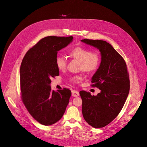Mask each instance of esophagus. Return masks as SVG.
<instances>
[{
  "instance_id": "1",
  "label": "esophagus",
  "mask_w": 147,
  "mask_h": 147,
  "mask_svg": "<svg viewBox=\"0 0 147 147\" xmlns=\"http://www.w3.org/2000/svg\"><path fill=\"white\" fill-rule=\"evenodd\" d=\"M71 92H72V96L74 97H77V96H79V95H80L79 92L76 90H73L71 91Z\"/></svg>"
}]
</instances>
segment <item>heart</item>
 I'll return each instance as SVG.
<instances>
[{
	"mask_svg": "<svg viewBox=\"0 0 147 147\" xmlns=\"http://www.w3.org/2000/svg\"><path fill=\"white\" fill-rule=\"evenodd\" d=\"M69 54L70 57L80 61V69L84 71L93 72L99 66L100 61L99 54L97 52H91L87 48L77 47L71 49ZM56 65L59 70H64L67 65L66 58L62 56H57L56 58ZM70 79L73 82H78L81 78L80 76H74Z\"/></svg>",
	"mask_w": 147,
	"mask_h": 147,
	"instance_id": "b5f03b06",
	"label": "heart"
}]
</instances>
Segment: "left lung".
<instances>
[{
    "label": "left lung",
    "instance_id": "left-lung-1",
    "mask_svg": "<svg viewBox=\"0 0 147 147\" xmlns=\"http://www.w3.org/2000/svg\"><path fill=\"white\" fill-rule=\"evenodd\" d=\"M81 41L100 52V65L91 78L92 86L98 88L100 93L92 96L89 92H80L84 118L92 127L99 129L113 121L123 108L129 93V76L124 60L107 42Z\"/></svg>",
    "mask_w": 147,
    "mask_h": 147
}]
</instances>
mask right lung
<instances>
[{
	"label": "right lung",
	"instance_id": "1",
	"mask_svg": "<svg viewBox=\"0 0 147 147\" xmlns=\"http://www.w3.org/2000/svg\"><path fill=\"white\" fill-rule=\"evenodd\" d=\"M73 40L49 36L40 39L25 55L20 66L22 100L30 115L39 123L52 125L64 115L71 95L70 90H51V77L59 75L56 65L57 52Z\"/></svg>",
	"mask_w": 147,
	"mask_h": 147
}]
</instances>
